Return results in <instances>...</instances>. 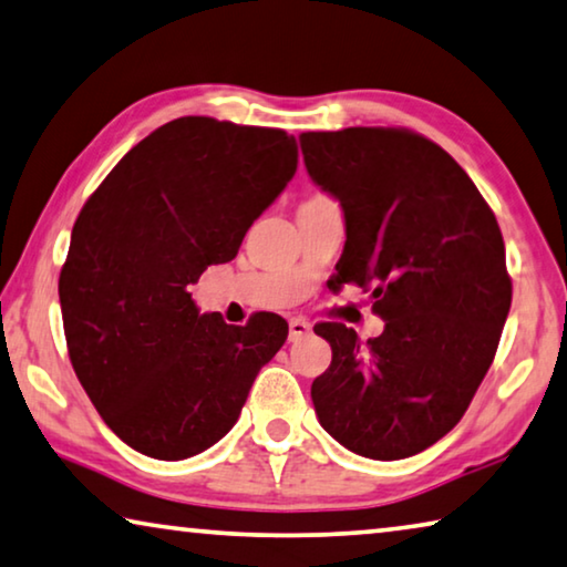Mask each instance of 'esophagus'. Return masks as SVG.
Returning a JSON list of instances; mask_svg holds the SVG:
<instances>
[{
  "instance_id": "obj_1",
  "label": "esophagus",
  "mask_w": 567,
  "mask_h": 567,
  "mask_svg": "<svg viewBox=\"0 0 567 567\" xmlns=\"http://www.w3.org/2000/svg\"><path fill=\"white\" fill-rule=\"evenodd\" d=\"M310 322L308 320H302V318H292L290 320V343H298V340H302V338H308L310 336Z\"/></svg>"
}]
</instances>
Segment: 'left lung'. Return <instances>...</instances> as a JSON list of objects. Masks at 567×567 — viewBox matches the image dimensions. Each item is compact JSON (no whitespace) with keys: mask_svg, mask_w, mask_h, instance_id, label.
Listing matches in <instances>:
<instances>
[{"mask_svg":"<svg viewBox=\"0 0 567 567\" xmlns=\"http://www.w3.org/2000/svg\"><path fill=\"white\" fill-rule=\"evenodd\" d=\"M305 168L346 217L338 285L373 295L383 332L343 322L312 381L320 426L350 452L393 462L449 434L497 353L512 280L499 224L466 171L406 128L302 133Z\"/></svg>","mask_w":567,"mask_h":567,"instance_id":"8db88e82","label":"left lung"}]
</instances>
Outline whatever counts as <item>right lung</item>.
<instances>
[{"mask_svg": "<svg viewBox=\"0 0 567 567\" xmlns=\"http://www.w3.org/2000/svg\"><path fill=\"white\" fill-rule=\"evenodd\" d=\"M295 171L285 131L186 115L133 146L80 209L60 272L70 363L136 452L178 462L217 444L287 340L275 312L227 326L188 290L237 257Z\"/></svg>", "mask_w": 567, "mask_h": 567, "instance_id": "right-lung-1", "label": "right lung"}]
</instances>
